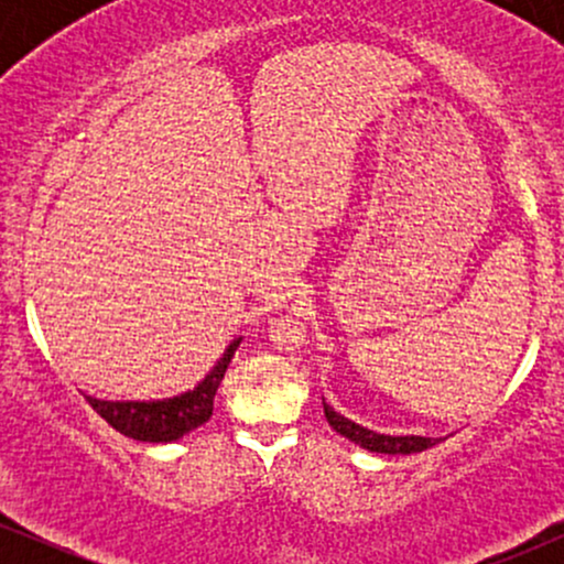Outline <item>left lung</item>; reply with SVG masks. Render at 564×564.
<instances>
[{"label":"left lung","instance_id":"8db88e82","mask_svg":"<svg viewBox=\"0 0 564 564\" xmlns=\"http://www.w3.org/2000/svg\"><path fill=\"white\" fill-rule=\"evenodd\" d=\"M323 413H326V422L332 424V430L339 432L341 437H347L349 443L360 445V448H366L371 453L408 456V453H422L445 440V437H424V435H381V432H373L364 424H355L352 419L341 416V413L334 411L326 400H323Z\"/></svg>","mask_w":564,"mask_h":564}]
</instances>
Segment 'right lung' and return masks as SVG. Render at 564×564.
<instances>
[{
  "instance_id": "right-lung-1",
  "label": "right lung",
  "mask_w": 564,
  "mask_h": 564,
  "mask_svg": "<svg viewBox=\"0 0 564 564\" xmlns=\"http://www.w3.org/2000/svg\"><path fill=\"white\" fill-rule=\"evenodd\" d=\"M241 339L243 336H236L225 347L223 358L212 366V371L193 390L164 400H97L87 394V403L124 437L140 440V443H174L196 426L209 422L212 411H215L217 387L228 371Z\"/></svg>"
}]
</instances>
